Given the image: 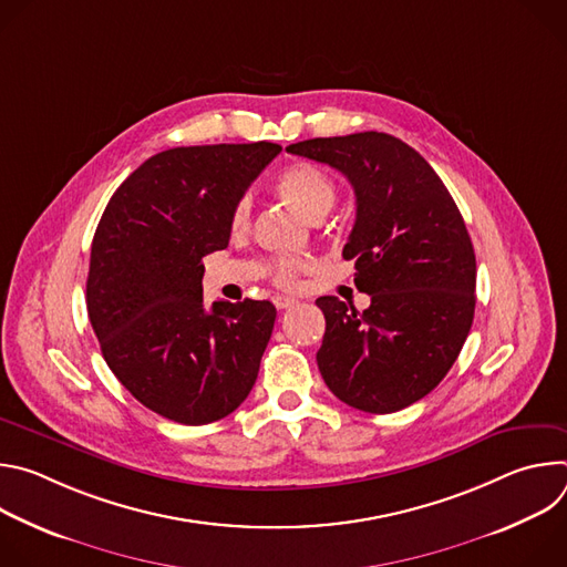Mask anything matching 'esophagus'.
Segmentation results:
<instances>
[{
	"label": "esophagus",
	"instance_id": "1",
	"mask_svg": "<svg viewBox=\"0 0 567 567\" xmlns=\"http://www.w3.org/2000/svg\"><path fill=\"white\" fill-rule=\"evenodd\" d=\"M298 300L296 298H289V296H274V305L278 307V309H289V307H293Z\"/></svg>",
	"mask_w": 567,
	"mask_h": 567
}]
</instances>
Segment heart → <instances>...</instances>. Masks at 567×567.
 I'll return each instance as SVG.
<instances>
[{
    "label": "heart",
    "mask_w": 567,
    "mask_h": 567,
    "mask_svg": "<svg viewBox=\"0 0 567 567\" xmlns=\"http://www.w3.org/2000/svg\"><path fill=\"white\" fill-rule=\"evenodd\" d=\"M278 193L307 219H320L337 202L334 182L311 164H293L278 177ZM251 224V202L241 197L230 213V228L247 230ZM307 267L300 258H276L271 262V278L280 287H293L298 274Z\"/></svg>",
    "instance_id": "obj_1"
}]
</instances>
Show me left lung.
Here are the masks:
<instances>
[{
    "label": "left lung",
    "mask_w": 567,
    "mask_h": 567,
    "mask_svg": "<svg viewBox=\"0 0 567 567\" xmlns=\"http://www.w3.org/2000/svg\"><path fill=\"white\" fill-rule=\"evenodd\" d=\"M287 152L343 173L357 221L343 249L370 307L320 296L316 354L348 406L385 415L426 396L455 363L475 311V254L466 224L429 161L383 132L309 138Z\"/></svg>",
    "instance_id": "obj_1"
}]
</instances>
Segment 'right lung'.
<instances>
[{
	"label": "right lung",
	"mask_w": 567,
	"mask_h": 567,
	"mask_svg": "<svg viewBox=\"0 0 567 567\" xmlns=\"http://www.w3.org/2000/svg\"><path fill=\"white\" fill-rule=\"evenodd\" d=\"M282 147L219 143L150 156L112 195L94 241L87 311L116 379L156 415L202 426L258 379L269 300L204 305L202 258L228 247L230 213Z\"/></svg>",
	"instance_id": "add662e5"
}]
</instances>
